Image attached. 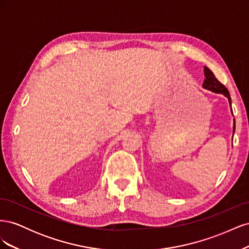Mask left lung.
Instances as JSON below:
<instances>
[{
	"label": "left lung",
	"mask_w": 249,
	"mask_h": 249,
	"mask_svg": "<svg viewBox=\"0 0 249 249\" xmlns=\"http://www.w3.org/2000/svg\"><path fill=\"white\" fill-rule=\"evenodd\" d=\"M203 71H205L206 79H205V81H203L202 87L205 88V89L210 90V91H212V92L221 93L224 96H227L230 105H231V96H230V92H229V90L227 89V87H225L223 84H221V83L215 78L214 73L211 71V70H209L207 66H205V69H203ZM235 129H236V123H235V119H233V126H232V132L233 133H235Z\"/></svg>",
	"instance_id": "left-lung-1"
}]
</instances>
